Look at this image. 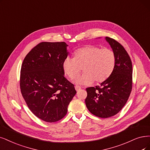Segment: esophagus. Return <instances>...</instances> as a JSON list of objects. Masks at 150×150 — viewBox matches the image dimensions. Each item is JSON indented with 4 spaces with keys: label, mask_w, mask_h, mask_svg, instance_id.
I'll return each mask as SVG.
<instances>
[{
    "label": "esophagus",
    "mask_w": 150,
    "mask_h": 150,
    "mask_svg": "<svg viewBox=\"0 0 150 150\" xmlns=\"http://www.w3.org/2000/svg\"><path fill=\"white\" fill-rule=\"evenodd\" d=\"M75 90H76V91H79L80 90H81V87H80V86H75Z\"/></svg>",
    "instance_id": "esophagus-1"
}]
</instances>
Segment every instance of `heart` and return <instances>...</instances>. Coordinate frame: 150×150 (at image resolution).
<instances>
[{"label": "heart", "mask_w": 150, "mask_h": 150, "mask_svg": "<svg viewBox=\"0 0 150 150\" xmlns=\"http://www.w3.org/2000/svg\"><path fill=\"white\" fill-rule=\"evenodd\" d=\"M74 55V58L64 59L62 70L70 80H74L80 74L83 67L84 73L75 81L77 85H88L94 81L102 83L112 73L115 55L112 50L88 45L76 49Z\"/></svg>", "instance_id": "heart-1"}]
</instances>
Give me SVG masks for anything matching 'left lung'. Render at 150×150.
<instances>
[{"instance_id": "obj_1", "label": "left lung", "mask_w": 150, "mask_h": 150, "mask_svg": "<svg viewBox=\"0 0 150 150\" xmlns=\"http://www.w3.org/2000/svg\"><path fill=\"white\" fill-rule=\"evenodd\" d=\"M115 55L112 73L99 86L86 88V106L97 117L108 118L125 106L132 88V64L124 47L112 38L106 37Z\"/></svg>"}]
</instances>
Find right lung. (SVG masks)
I'll return each mask as SVG.
<instances>
[{
  "mask_svg": "<svg viewBox=\"0 0 150 150\" xmlns=\"http://www.w3.org/2000/svg\"><path fill=\"white\" fill-rule=\"evenodd\" d=\"M67 46L65 42H40L26 55L21 65L22 96L31 111L47 122L62 119L76 93L62 70Z\"/></svg>",
  "mask_w": 150,
  "mask_h": 150,
  "instance_id": "obj_1",
  "label": "right lung"
}]
</instances>
